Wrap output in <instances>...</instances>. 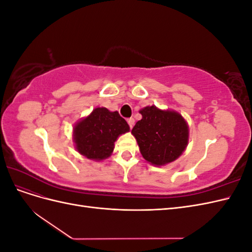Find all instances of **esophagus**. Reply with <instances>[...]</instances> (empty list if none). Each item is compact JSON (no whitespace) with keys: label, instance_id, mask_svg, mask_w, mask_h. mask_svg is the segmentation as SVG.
I'll use <instances>...</instances> for the list:
<instances>
[{"label":"esophagus","instance_id":"34e87169","mask_svg":"<svg viewBox=\"0 0 252 252\" xmlns=\"http://www.w3.org/2000/svg\"><path fill=\"white\" fill-rule=\"evenodd\" d=\"M127 123H128L129 127L132 128V126L134 125V119H133V118H129V119H127Z\"/></svg>","mask_w":252,"mask_h":252}]
</instances>
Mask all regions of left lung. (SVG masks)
Wrapping results in <instances>:
<instances>
[{"label": "left lung", "mask_w": 252, "mask_h": 252, "mask_svg": "<svg viewBox=\"0 0 252 252\" xmlns=\"http://www.w3.org/2000/svg\"><path fill=\"white\" fill-rule=\"evenodd\" d=\"M140 113L131 133L139 144L143 158L156 166L177 159L188 143V126L180 113L147 106Z\"/></svg>", "instance_id": "obj_1"}]
</instances>
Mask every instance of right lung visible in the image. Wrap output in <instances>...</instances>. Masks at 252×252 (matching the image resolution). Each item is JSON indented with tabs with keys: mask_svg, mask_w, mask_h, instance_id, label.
I'll list each match as a JSON object with an SVG mask.
<instances>
[{
	"mask_svg": "<svg viewBox=\"0 0 252 252\" xmlns=\"http://www.w3.org/2000/svg\"><path fill=\"white\" fill-rule=\"evenodd\" d=\"M128 131L129 125L118 111L98 107L74 126L73 140L81 155L100 161L111 155L118 136Z\"/></svg>",
	"mask_w": 252,
	"mask_h": 252,
	"instance_id": "1",
	"label": "right lung"
}]
</instances>
